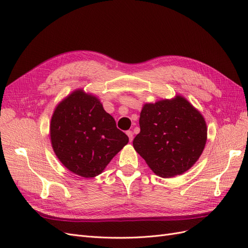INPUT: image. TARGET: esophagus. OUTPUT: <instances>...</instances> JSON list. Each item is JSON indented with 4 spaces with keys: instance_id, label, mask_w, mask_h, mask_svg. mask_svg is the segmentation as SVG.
<instances>
[{
    "instance_id": "esophagus-1",
    "label": "esophagus",
    "mask_w": 248,
    "mask_h": 248,
    "mask_svg": "<svg viewBox=\"0 0 248 248\" xmlns=\"http://www.w3.org/2000/svg\"><path fill=\"white\" fill-rule=\"evenodd\" d=\"M126 134H127V136H128L129 140L131 141L133 140V132L131 130H128V131H126Z\"/></svg>"
}]
</instances>
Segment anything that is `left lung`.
<instances>
[{"mask_svg":"<svg viewBox=\"0 0 248 248\" xmlns=\"http://www.w3.org/2000/svg\"><path fill=\"white\" fill-rule=\"evenodd\" d=\"M140 127L133 147L150 169L162 178L181 175L189 170L206 145L204 118L181 96L145 104Z\"/></svg>","mask_w":248,"mask_h":248,"instance_id":"obj_1","label":"left lung"}]
</instances>
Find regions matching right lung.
<instances>
[{
	"label": "right lung",
	"instance_id": "1",
	"mask_svg": "<svg viewBox=\"0 0 248 248\" xmlns=\"http://www.w3.org/2000/svg\"><path fill=\"white\" fill-rule=\"evenodd\" d=\"M50 140L64 167L84 178L101 174L129 140L100 101L81 90L74 91L56 108Z\"/></svg>",
	"mask_w": 248,
	"mask_h": 248
}]
</instances>
